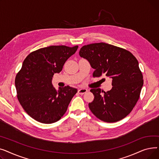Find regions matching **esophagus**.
Segmentation results:
<instances>
[{
  "label": "esophagus",
  "instance_id": "obj_1",
  "mask_svg": "<svg viewBox=\"0 0 159 159\" xmlns=\"http://www.w3.org/2000/svg\"><path fill=\"white\" fill-rule=\"evenodd\" d=\"M87 91H88V90H87V89H86V88H82V89H79L78 93H79V94H80V95H83L84 93H86Z\"/></svg>",
  "mask_w": 159,
  "mask_h": 159
}]
</instances>
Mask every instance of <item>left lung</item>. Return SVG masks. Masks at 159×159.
Here are the masks:
<instances>
[{
    "mask_svg": "<svg viewBox=\"0 0 159 159\" xmlns=\"http://www.w3.org/2000/svg\"><path fill=\"white\" fill-rule=\"evenodd\" d=\"M95 69L93 76L112 79L111 90L101 93L100 88L91 89L94 97L89 107L98 119L115 122L131 111L140 97L143 76L137 58L128 50L100 43L82 46L79 52Z\"/></svg>",
    "mask_w": 159,
    "mask_h": 159,
    "instance_id": "obj_1",
    "label": "left lung"
}]
</instances>
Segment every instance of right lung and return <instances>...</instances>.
<instances>
[{"label":"right lung","instance_id":"1","mask_svg":"<svg viewBox=\"0 0 159 159\" xmlns=\"http://www.w3.org/2000/svg\"><path fill=\"white\" fill-rule=\"evenodd\" d=\"M78 47L50 46L31 52L25 58L15 83L20 104L33 119L52 124L60 120L67 111L77 89L67 86L57 90L52 79Z\"/></svg>","mask_w":159,"mask_h":159}]
</instances>
